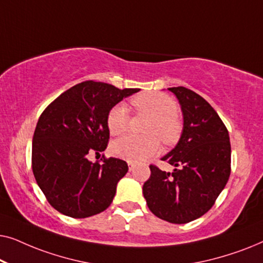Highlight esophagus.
<instances>
[{
	"mask_svg": "<svg viewBox=\"0 0 263 263\" xmlns=\"http://www.w3.org/2000/svg\"><path fill=\"white\" fill-rule=\"evenodd\" d=\"M128 165H129V171L134 170V164H133L132 161H128Z\"/></svg>",
	"mask_w": 263,
	"mask_h": 263,
	"instance_id": "1",
	"label": "esophagus"
}]
</instances>
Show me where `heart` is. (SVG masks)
Listing matches in <instances>:
<instances>
[{"mask_svg":"<svg viewBox=\"0 0 263 263\" xmlns=\"http://www.w3.org/2000/svg\"><path fill=\"white\" fill-rule=\"evenodd\" d=\"M133 105L138 112L148 115L151 121L146 127V134L159 136L165 145L177 142L182 133V123L177 117V104L170 96L164 93H142L133 98ZM106 125L110 134L122 135L128 130L129 111L124 104L111 107L106 116ZM160 149V142L154 135L138 138L128 135L112 142L111 151L115 156L132 163H140L156 156Z\"/></svg>","mask_w":263,"mask_h":263,"instance_id":"obj_1","label":"heart"}]
</instances>
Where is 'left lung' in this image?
<instances>
[{"label": "left lung", "mask_w": 263, "mask_h": 263, "mask_svg": "<svg viewBox=\"0 0 263 263\" xmlns=\"http://www.w3.org/2000/svg\"><path fill=\"white\" fill-rule=\"evenodd\" d=\"M167 89L181 104L183 132L161 160L176 168L166 172L149 165L151 177L142 193L154 215L185 224L207 213L225 188L231 174V145L228 129L207 100L183 86Z\"/></svg>", "instance_id": "1"}]
</instances>
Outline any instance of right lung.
Segmentation results:
<instances>
[{
	"label": "right lung",
	"mask_w": 263,
	"mask_h": 263,
	"mask_svg": "<svg viewBox=\"0 0 263 263\" xmlns=\"http://www.w3.org/2000/svg\"><path fill=\"white\" fill-rule=\"evenodd\" d=\"M139 88L120 89L84 81L57 97L43 111L32 141V170L48 202L71 218H87L112 202L128 165L117 158L88 160L105 151L110 139L106 116Z\"/></svg>",
	"instance_id": "1"
}]
</instances>
